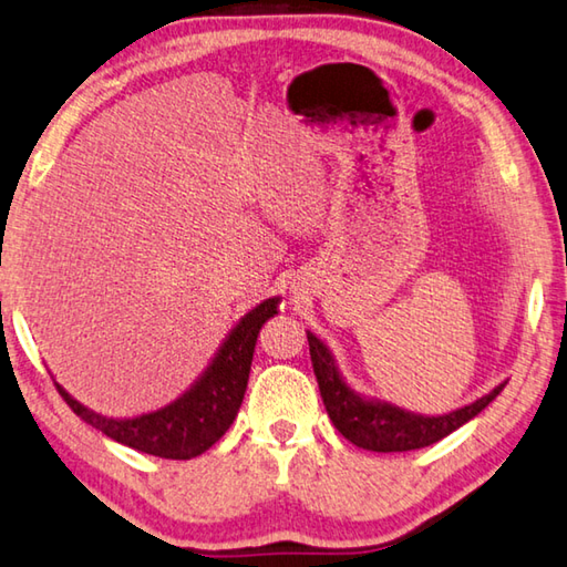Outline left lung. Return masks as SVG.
I'll use <instances>...</instances> for the list:
<instances>
[{
	"label": "left lung",
	"mask_w": 567,
	"mask_h": 567,
	"mask_svg": "<svg viewBox=\"0 0 567 567\" xmlns=\"http://www.w3.org/2000/svg\"><path fill=\"white\" fill-rule=\"evenodd\" d=\"M307 341H309V357H312L321 401H324L331 423H334V427L349 442H353V445L371 452H408V450L435 445L437 440L447 437L450 432L462 427L474 415H480L506 385V383L496 385L489 395L480 398V401H474L472 405L454 410V413L440 415V417H425V415L408 413V410H401L388 403L365 401V398L357 395L347 383L341 381V375L337 371L334 361H331L324 343H321L315 334H309V331H307Z\"/></svg>",
	"instance_id": "8db88e82"
}]
</instances>
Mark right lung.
I'll list each match as a JSON object with an SVG mask.
<instances>
[{"instance_id": "add662e5", "label": "right lung", "mask_w": 567, "mask_h": 567, "mask_svg": "<svg viewBox=\"0 0 567 567\" xmlns=\"http://www.w3.org/2000/svg\"><path fill=\"white\" fill-rule=\"evenodd\" d=\"M277 305H280L277 297L265 299L262 305L243 317L220 347L214 363L202 375V381L179 401L157 410V413L132 420L103 417L73 401L59 383L55 388L78 417H83L87 425L113 437L120 445L162 460L198 457L210 445H216L236 420L248 388L255 341H258L265 321L277 315Z\"/></svg>"}]
</instances>
